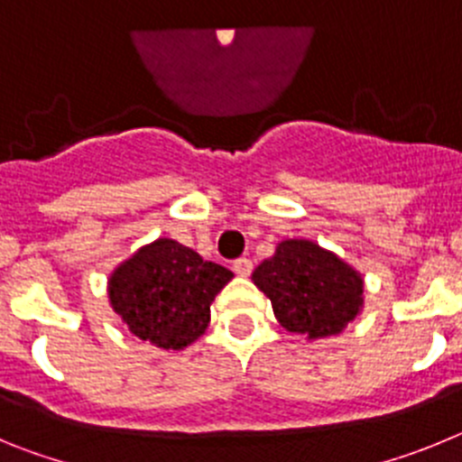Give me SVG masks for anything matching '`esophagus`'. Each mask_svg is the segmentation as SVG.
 <instances>
[{
    "label": "esophagus",
    "instance_id": "esophagus-1",
    "mask_svg": "<svg viewBox=\"0 0 462 462\" xmlns=\"http://www.w3.org/2000/svg\"><path fill=\"white\" fill-rule=\"evenodd\" d=\"M252 261L247 259V256H240V259H236L234 261V273L236 275H243V277H247L252 273Z\"/></svg>",
    "mask_w": 462,
    "mask_h": 462
}]
</instances>
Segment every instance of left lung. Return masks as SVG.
<instances>
[{
  "label": "left lung",
  "instance_id": "8db88e82",
  "mask_svg": "<svg viewBox=\"0 0 462 462\" xmlns=\"http://www.w3.org/2000/svg\"><path fill=\"white\" fill-rule=\"evenodd\" d=\"M273 312L291 333L336 336L363 305V280L336 254L310 240H284L252 275Z\"/></svg>",
  "mask_w": 462,
  "mask_h": 462
}]
</instances>
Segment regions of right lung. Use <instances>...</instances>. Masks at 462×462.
<instances>
[{
	"label": "right lung",
	"mask_w": 462,
	"mask_h": 462,
	"mask_svg": "<svg viewBox=\"0 0 462 462\" xmlns=\"http://www.w3.org/2000/svg\"><path fill=\"white\" fill-rule=\"evenodd\" d=\"M231 277L185 245L159 238L113 273L108 296L138 340L182 349L208 328L210 303Z\"/></svg>",
	"instance_id": "right-lung-1"
}]
</instances>
